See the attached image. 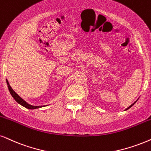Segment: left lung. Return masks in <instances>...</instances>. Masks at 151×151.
I'll use <instances>...</instances> for the list:
<instances>
[{
	"label": "left lung",
	"mask_w": 151,
	"mask_h": 151,
	"mask_svg": "<svg viewBox=\"0 0 151 151\" xmlns=\"http://www.w3.org/2000/svg\"><path fill=\"white\" fill-rule=\"evenodd\" d=\"M136 102H137V101H136ZM136 102H134V103H133V104H132V105H131V106H129V107H128V108H127V109H126V110H127V109H129V108H130V107H131V106H133V105H134V104H135V103H136Z\"/></svg>",
	"instance_id": "1"
}]
</instances>
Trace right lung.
<instances>
[{
	"label": "right lung",
	"mask_w": 151,
	"mask_h": 151,
	"mask_svg": "<svg viewBox=\"0 0 151 151\" xmlns=\"http://www.w3.org/2000/svg\"><path fill=\"white\" fill-rule=\"evenodd\" d=\"M6 81L7 83V87H8L9 91V93H10V94L12 95L13 98L16 100V102H18L19 104H21V105H22L23 106H24V107H26L27 109H38V108L42 107V106H33V105H30V104H28L26 101H24L22 98H21V97L19 96V95L14 92V90H13L12 88H11L10 86H9L8 81L6 80Z\"/></svg>",
	"instance_id": "1"
}]
</instances>
